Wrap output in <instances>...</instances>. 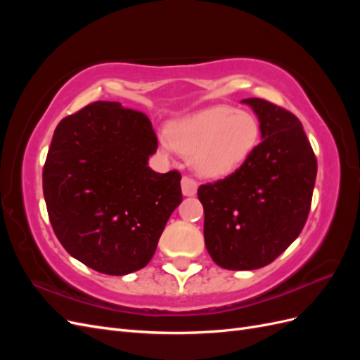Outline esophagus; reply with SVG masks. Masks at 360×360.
Here are the masks:
<instances>
[{
    "label": "esophagus",
    "mask_w": 360,
    "mask_h": 360,
    "mask_svg": "<svg viewBox=\"0 0 360 360\" xmlns=\"http://www.w3.org/2000/svg\"><path fill=\"white\" fill-rule=\"evenodd\" d=\"M197 189H198L197 181L189 179V177L181 179V192L184 197H193V195L197 193Z\"/></svg>",
    "instance_id": "1"
}]
</instances>
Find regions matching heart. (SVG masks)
Here are the masks:
<instances>
[{
    "mask_svg": "<svg viewBox=\"0 0 360 360\" xmlns=\"http://www.w3.org/2000/svg\"><path fill=\"white\" fill-rule=\"evenodd\" d=\"M258 141L254 114L216 105L171 122L168 138L159 136V148L188 155L191 168L202 179H225L254 153Z\"/></svg>",
    "mask_w": 360,
    "mask_h": 360,
    "instance_id": "1",
    "label": "heart"
}]
</instances>
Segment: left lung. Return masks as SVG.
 <instances>
[{
  "instance_id": "left-lung-1",
  "label": "left lung",
  "mask_w": 360,
  "mask_h": 360,
  "mask_svg": "<svg viewBox=\"0 0 360 360\" xmlns=\"http://www.w3.org/2000/svg\"><path fill=\"white\" fill-rule=\"evenodd\" d=\"M259 122L261 143L230 177L202 184L204 242L228 270L270 264L308 219L317 159L296 115L263 99H243Z\"/></svg>"
}]
</instances>
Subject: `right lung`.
I'll return each instance as SVG.
<instances>
[{
	"instance_id": "1",
	"label": "right lung",
	"mask_w": 360,
	"mask_h": 360,
	"mask_svg": "<svg viewBox=\"0 0 360 360\" xmlns=\"http://www.w3.org/2000/svg\"><path fill=\"white\" fill-rule=\"evenodd\" d=\"M158 139L150 120L118 102H94L57 126L43 195L68 252L105 275L146 267L181 202L180 174L148 167Z\"/></svg>"
}]
</instances>
